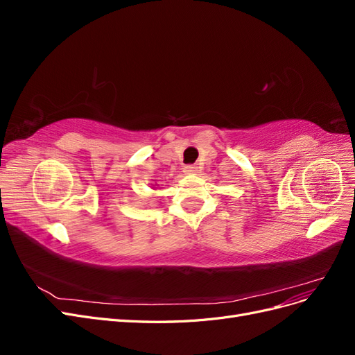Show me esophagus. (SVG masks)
Instances as JSON below:
<instances>
[{
    "mask_svg": "<svg viewBox=\"0 0 355 355\" xmlns=\"http://www.w3.org/2000/svg\"><path fill=\"white\" fill-rule=\"evenodd\" d=\"M198 171V168L196 166H185L184 167V173L185 175H196Z\"/></svg>",
    "mask_w": 355,
    "mask_h": 355,
    "instance_id": "1",
    "label": "esophagus"
}]
</instances>
